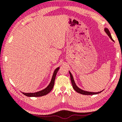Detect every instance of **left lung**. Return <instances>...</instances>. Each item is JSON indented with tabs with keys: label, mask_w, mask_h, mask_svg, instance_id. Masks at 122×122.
Listing matches in <instances>:
<instances>
[{
	"label": "left lung",
	"mask_w": 122,
	"mask_h": 122,
	"mask_svg": "<svg viewBox=\"0 0 122 122\" xmlns=\"http://www.w3.org/2000/svg\"><path fill=\"white\" fill-rule=\"evenodd\" d=\"M104 31L107 33V34L108 36V37L110 38L111 40L112 41H113V39L111 37V35L110 32V31H109L108 29L107 28H104ZM69 72L70 74V76H71V82H72L73 88V89H75V91H76L77 93H81V94L85 95H96V94H98V93H100L103 91H103H102L98 92H88V91H86L82 90V89H80V88H79L77 86L75 82V80H74V79H73V76L72 75V73H71L70 71H69Z\"/></svg>",
	"instance_id": "left-lung-1"
}]
</instances>
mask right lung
Returning <instances> with one entry per match:
<instances>
[{
    "label": "right lung",
    "mask_w": 122,
    "mask_h": 122,
    "mask_svg": "<svg viewBox=\"0 0 122 122\" xmlns=\"http://www.w3.org/2000/svg\"><path fill=\"white\" fill-rule=\"evenodd\" d=\"M60 67H58V68L55 69V71H54V73H53L51 81H50V84H49L48 86H47L46 88H45L44 89L40 91L34 92V93H25V92H22L23 94L25 95V96H28V97H40V96H44V95H47V93H49V92L52 90L53 86H54L56 76L57 73Z\"/></svg>",
    "instance_id": "1"
}]
</instances>
